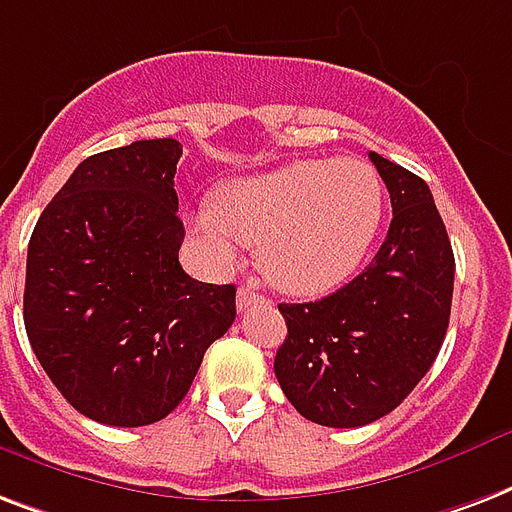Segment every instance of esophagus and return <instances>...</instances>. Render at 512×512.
I'll list each match as a JSON object with an SVG mask.
<instances>
[{
	"mask_svg": "<svg viewBox=\"0 0 512 512\" xmlns=\"http://www.w3.org/2000/svg\"><path fill=\"white\" fill-rule=\"evenodd\" d=\"M236 303H239V311H247L252 303H265L263 295H257L255 290H249V287H241L239 295H236Z\"/></svg>",
	"mask_w": 512,
	"mask_h": 512,
	"instance_id": "obj_1",
	"label": "esophagus"
}]
</instances>
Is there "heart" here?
<instances>
[{
	"label": "heart",
	"instance_id": "heart-1",
	"mask_svg": "<svg viewBox=\"0 0 512 512\" xmlns=\"http://www.w3.org/2000/svg\"><path fill=\"white\" fill-rule=\"evenodd\" d=\"M384 220V182L351 158H311L220 187L190 217L217 265L257 244L268 282L290 295H325L360 268Z\"/></svg>",
	"mask_w": 512,
	"mask_h": 512
}]
</instances>
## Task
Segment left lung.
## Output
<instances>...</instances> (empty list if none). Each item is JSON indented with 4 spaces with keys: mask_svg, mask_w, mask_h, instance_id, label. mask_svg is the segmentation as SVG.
<instances>
[{
    "mask_svg": "<svg viewBox=\"0 0 512 512\" xmlns=\"http://www.w3.org/2000/svg\"><path fill=\"white\" fill-rule=\"evenodd\" d=\"M392 198L384 244L360 276L311 303H282L273 370L295 411L322 427L392 413L438 357L451 317L454 252L427 182L370 152Z\"/></svg>",
    "mask_w": 512,
    "mask_h": 512,
    "instance_id": "1",
    "label": "left lung"
}]
</instances>
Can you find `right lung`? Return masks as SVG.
Instances as JSON below:
<instances>
[{
	"mask_svg": "<svg viewBox=\"0 0 512 512\" xmlns=\"http://www.w3.org/2000/svg\"><path fill=\"white\" fill-rule=\"evenodd\" d=\"M177 139L85 158L39 214L23 325L74 411L109 427L166 419L236 319V287L179 265Z\"/></svg>",
	"mask_w": 512,
	"mask_h": 512,
	"instance_id": "obj_1",
	"label": "right lung"
}]
</instances>
